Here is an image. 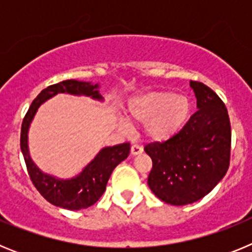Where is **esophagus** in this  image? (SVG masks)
<instances>
[{"label": "esophagus", "instance_id": "1", "mask_svg": "<svg viewBox=\"0 0 252 252\" xmlns=\"http://www.w3.org/2000/svg\"><path fill=\"white\" fill-rule=\"evenodd\" d=\"M142 151H144L142 146L137 145V144H132V145H131V154H132V155H139Z\"/></svg>", "mask_w": 252, "mask_h": 252}]
</instances>
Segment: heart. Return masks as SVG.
Segmentation results:
<instances>
[{
	"label": "heart",
	"mask_w": 252,
	"mask_h": 252,
	"mask_svg": "<svg viewBox=\"0 0 252 252\" xmlns=\"http://www.w3.org/2000/svg\"><path fill=\"white\" fill-rule=\"evenodd\" d=\"M131 119L145 122L144 131L151 141H166L177 135L190 115V102L170 91H153L135 95L128 102Z\"/></svg>",
	"instance_id": "1"
}]
</instances>
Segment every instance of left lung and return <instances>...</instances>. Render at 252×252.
I'll return each mask as SVG.
<instances>
[{
	"label": "left lung",
	"mask_w": 252,
	"mask_h": 252,
	"mask_svg": "<svg viewBox=\"0 0 252 252\" xmlns=\"http://www.w3.org/2000/svg\"><path fill=\"white\" fill-rule=\"evenodd\" d=\"M198 111L166 141L150 142L148 184L159 199L184 206L208 194L226 175L231 158V122L223 101L208 86L192 81Z\"/></svg>",
	"instance_id": "obj_1"
}]
</instances>
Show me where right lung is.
<instances>
[{"mask_svg":"<svg viewBox=\"0 0 252 252\" xmlns=\"http://www.w3.org/2000/svg\"><path fill=\"white\" fill-rule=\"evenodd\" d=\"M97 87H98L97 84L93 86L88 82H78L74 79H68V81L49 86L37 94L22 120L20 146H21L22 155L25 159L30 180L37 189V192L43 195L49 203L69 209V211L88 208L98 201L106 190L107 182L110 179L113 169L128 157L130 144L125 142L112 148L102 149L98 155L84 168V170L78 177L69 180H59L41 173L30 159L28 148L29 126L40 104L53 95L58 93H70V94L91 95L92 98L102 99V95L97 91Z\"/></svg>","mask_w":252,"mask_h":252,"instance_id":"1","label":"right lung"}]
</instances>
